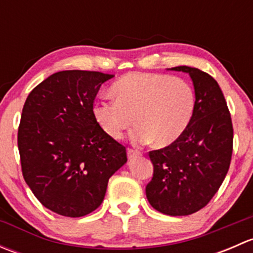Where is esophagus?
<instances>
[{
	"label": "esophagus",
	"instance_id": "34e87169",
	"mask_svg": "<svg viewBox=\"0 0 253 253\" xmlns=\"http://www.w3.org/2000/svg\"><path fill=\"white\" fill-rule=\"evenodd\" d=\"M139 155H141V152H138V150H134V149L127 150V157H128L129 160L134 159V158L139 157Z\"/></svg>",
	"mask_w": 253,
	"mask_h": 253
}]
</instances>
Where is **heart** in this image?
Listing matches in <instances>:
<instances>
[{"label": "heart", "instance_id": "1", "mask_svg": "<svg viewBox=\"0 0 253 253\" xmlns=\"http://www.w3.org/2000/svg\"><path fill=\"white\" fill-rule=\"evenodd\" d=\"M116 100L96 101L93 112L99 126L119 139L136 124L132 141L159 147L177 141L187 129L196 106L195 90L188 82L160 73L133 72L111 86Z\"/></svg>", "mask_w": 253, "mask_h": 253}]
</instances>
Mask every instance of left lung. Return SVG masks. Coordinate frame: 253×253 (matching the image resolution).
<instances>
[{"mask_svg": "<svg viewBox=\"0 0 253 253\" xmlns=\"http://www.w3.org/2000/svg\"><path fill=\"white\" fill-rule=\"evenodd\" d=\"M170 70L190 75L196 95L195 112L177 141L149 152L154 172L145 195L160 213L190 215L208 205L228 174L233 122L223 91L211 76L188 66Z\"/></svg>", "mask_w": 253, "mask_h": 253, "instance_id": "1", "label": "left lung"}]
</instances>
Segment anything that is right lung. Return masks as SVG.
Wrapping results in <instances>:
<instances>
[{"mask_svg": "<svg viewBox=\"0 0 253 253\" xmlns=\"http://www.w3.org/2000/svg\"><path fill=\"white\" fill-rule=\"evenodd\" d=\"M112 77L61 71L25 100L18 128L23 177L53 213L78 218L95 211L109 178L126 164V148L103 131L93 112L101 84Z\"/></svg>", "mask_w": 253, "mask_h": 253, "instance_id": "add662e5", "label": "right lung"}]
</instances>
